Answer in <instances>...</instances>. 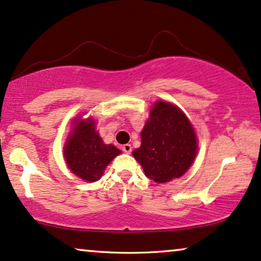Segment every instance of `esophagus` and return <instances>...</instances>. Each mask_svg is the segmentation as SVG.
Here are the masks:
<instances>
[{"instance_id":"1","label":"esophagus","mask_w":261,"mask_h":261,"mask_svg":"<svg viewBox=\"0 0 261 261\" xmlns=\"http://www.w3.org/2000/svg\"><path fill=\"white\" fill-rule=\"evenodd\" d=\"M122 151H123L124 153H128V154H129V153L132 152V146H130L129 144L123 145V146H122Z\"/></svg>"}]
</instances>
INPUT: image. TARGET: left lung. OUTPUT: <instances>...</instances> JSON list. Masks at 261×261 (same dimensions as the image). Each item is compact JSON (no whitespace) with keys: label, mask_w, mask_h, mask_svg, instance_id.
Instances as JSON below:
<instances>
[{"label":"left lung","mask_w":261,"mask_h":261,"mask_svg":"<svg viewBox=\"0 0 261 261\" xmlns=\"http://www.w3.org/2000/svg\"><path fill=\"white\" fill-rule=\"evenodd\" d=\"M197 154V138L187 115L174 105L158 101L141 130V146L133 156L155 183L179 178Z\"/></svg>","instance_id":"8db88e82"}]
</instances>
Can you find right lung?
Instances as JSON below:
<instances>
[{
	"mask_svg": "<svg viewBox=\"0 0 261 261\" xmlns=\"http://www.w3.org/2000/svg\"><path fill=\"white\" fill-rule=\"evenodd\" d=\"M74 127L64 146V158L71 172L87 181L102 177L108 164L121 151L114 145H106L96 130L91 117L73 120Z\"/></svg>",
	"mask_w": 261,
	"mask_h": 261,
	"instance_id": "right-lung-1",
	"label": "right lung"
}]
</instances>
